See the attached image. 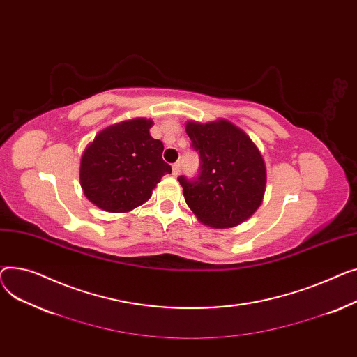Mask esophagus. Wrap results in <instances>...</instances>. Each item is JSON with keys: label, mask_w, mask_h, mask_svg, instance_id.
<instances>
[{"label": "esophagus", "mask_w": 357, "mask_h": 357, "mask_svg": "<svg viewBox=\"0 0 357 357\" xmlns=\"http://www.w3.org/2000/svg\"><path fill=\"white\" fill-rule=\"evenodd\" d=\"M178 174H180V164L176 162V164H173V176L177 177Z\"/></svg>", "instance_id": "1"}]
</instances>
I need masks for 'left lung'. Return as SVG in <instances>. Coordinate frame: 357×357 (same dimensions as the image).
<instances>
[{"label": "left lung", "instance_id": "1", "mask_svg": "<svg viewBox=\"0 0 357 357\" xmlns=\"http://www.w3.org/2000/svg\"><path fill=\"white\" fill-rule=\"evenodd\" d=\"M185 132L200 155L199 176L178 177L187 206L211 227H234L261 206L266 169L264 158L241 128L226 119L187 122Z\"/></svg>", "mask_w": 357, "mask_h": 357}]
</instances>
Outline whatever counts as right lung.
Instances as JSON below:
<instances>
[{
  "mask_svg": "<svg viewBox=\"0 0 357 357\" xmlns=\"http://www.w3.org/2000/svg\"><path fill=\"white\" fill-rule=\"evenodd\" d=\"M151 119L135 118L100 131L80 160V185L102 211L125 213L153 195L161 177L172 173L162 160L164 145L150 135Z\"/></svg>",
  "mask_w": 357,
  "mask_h": 357,
  "instance_id": "right-lung-1",
  "label": "right lung"
}]
</instances>
